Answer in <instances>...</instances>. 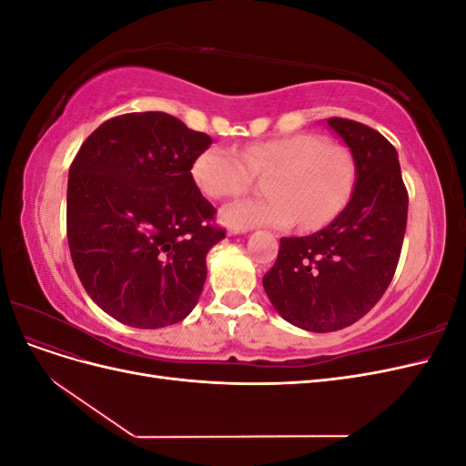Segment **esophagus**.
<instances>
[{
  "label": "esophagus",
  "mask_w": 466,
  "mask_h": 466,
  "mask_svg": "<svg viewBox=\"0 0 466 466\" xmlns=\"http://www.w3.org/2000/svg\"><path fill=\"white\" fill-rule=\"evenodd\" d=\"M245 231H247V229H243V228H231L229 233H231V235H237V233H245Z\"/></svg>",
  "instance_id": "1"
}]
</instances>
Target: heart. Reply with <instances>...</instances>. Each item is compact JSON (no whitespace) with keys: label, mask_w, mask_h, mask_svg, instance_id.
I'll use <instances>...</instances> for the list:
<instances>
[{"label":"heart","mask_w":466,"mask_h":466,"mask_svg":"<svg viewBox=\"0 0 466 466\" xmlns=\"http://www.w3.org/2000/svg\"><path fill=\"white\" fill-rule=\"evenodd\" d=\"M264 173L266 196L225 208L223 218L233 228H288L295 221L303 229L322 228L348 202L356 167L348 149L309 132L250 142L241 151L216 144L192 163L196 187L216 200L241 196Z\"/></svg>","instance_id":"obj_1"}]
</instances>
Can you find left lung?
<instances>
[{"label":"left lung","mask_w":466,"mask_h":466,"mask_svg":"<svg viewBox=\"0 0 466 466\" xmlns=\"http://www.w3.org/2000/svg\"><path fill=\"white\" fill-rule=\"evenodd\" d=\"M354 155L356 188L329 228L281 237L274 266L262 278L276 311L313 332L340 330L383 298L400 258L408 192L399 153L361 122L329 118Z\"/></svg>","instance_id":"1"}]
</instances>
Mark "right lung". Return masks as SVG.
I'll return each instance as SVG.
<instances>
[{"mask_svg": "<svg viewBox=\"0 0 466 466\" xmlns=\"http://www.w3.org/2000/svg\"><path fill=\"white\" fill-rule=\"evenodd\" d=\"M209 144L167 112H130L98 126L69 167V252L118 322L161 329L198 303L206 255L225 237L190 173Z\"/></svg>", "mask_w": 466, "mask_h": 466, "instance_id": "right-lung-1", "label": "right lung"}]
</instances>
